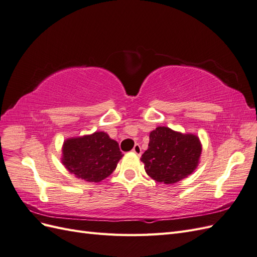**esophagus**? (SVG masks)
I'll return each instance as SVG.
<instances>
[{
	"mask_svg": "<svg viewBox=\"0 0 257 257\" xmlns=\"http://www.w3.org/2000/svg\"><path fill=\"white\" fill-rule=\"evenodd\" d=\"M133 152L135 153V154H137V155H141L142 154V147L139 146L138 144H136L135 146H134V148H133Z\"/></svg>",
	"mask_w": 257,
	"mask_h": 257,
	"instance_id": "34e87169",
	"label": "esophagus"
}]
</instances>
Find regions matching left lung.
<instances>
[{
    "label": "left lung",
    "instance_id": "8db88e82",
    "mask_svg": "<svg viewBox=\"0 0 257 257\" xmlns=\"http://www.w3.org/2000/svg\"><path fill=\"white\" fill-rule=\"evenodd\" d=\"M200 154L201 144L196 135L159 126L150 133L148 149L141 160L153 180L173 184L196 169Z\"/></svg>",
    "mask_w": 257,
    "mask_h": 257
}]
</instances>
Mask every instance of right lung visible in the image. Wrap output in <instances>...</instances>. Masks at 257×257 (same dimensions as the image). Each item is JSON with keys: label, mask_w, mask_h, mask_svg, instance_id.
Listing matches in <instances>:
<instances>
[{"label": "right lung", "mask_w": 257, "mask_h": 257, "mask_svg": "<svg viewBox=\"0 0 257 257\" xmlns=\"http://www.w3.org/2000/svg\"><path fill=\"white\" fill-rule=\"evenodd\" d=\"M122 157L118 143L104 132L68 138L62 148L65 168L88 182H100L110 176Z\"/></svg>", "instance_id": "1"}]
</instances>
